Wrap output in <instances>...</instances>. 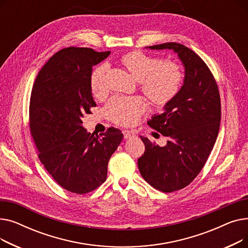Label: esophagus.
Here are the masks:
<instances>
[{"mask_svg": "<svg viewBox=\"0 0 248 248\" xmlns=\"http://www.w3.org/2000/svg\"><path fill=\"white\" fill-rule=\"evenodd\" d=\"M124 137L125 140L134 139V138H136V134L132 131H124Z\"/></svg>", "mask_w": 248, "mask_h": 248, "instance_id": "obj_1", "label": "esophagus"}]
</instances>
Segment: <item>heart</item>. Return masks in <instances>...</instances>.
Listing matches in <instances>:
<instances>
[{"label":"heart","instance_id":"1","mask_svg":"<svg viewBox=\"0 0 248 248\" xmlns=\"http://www.w3.org/2000/svg\"><path fill=\"white\" fill-rule=\"evenodd\" d=\"M122 62L135 79L140 82V89L152 101L165 104L173 99L179 93L183 72L172 61H162L140 51L125 54ZM108 65L100 64L90 74V88L95 95L106 93ZM146 102L140 97H112L106 106L104 111L116 124H132L145 111Z\"/></svg>","mask_w":248,"mask_h":248}]
</instances>
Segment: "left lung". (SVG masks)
Segmentation results:
<instances>
[{
  "label": "left lung",
  "mask_w": 248,
  "mask_h": 248,
  "mask_svg": "<svg viewBox=\"0 0 248 248\" xmlns=\"http://www.w3.org/2000/svg\"><path fill=\"white\" fill-rule=\"evenodd\" d=\"M146 48L173 50L185 69L179 93L148 122L169 138L167 145L140 137L146 150L138 160L141 177L155 189L170 193L188 186L209 157L220 126V95L211 71L188 47L170 42Z\"/></svg>",
  "instance_id": "8db88e82"
}]
</instances>
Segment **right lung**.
<instances>
[{"label": "right lung", "mask_w": 248, "mask_h": 248, "mask_svg": "<svg viewBox=\"0 0 248 248\" xmlns=\"http://www.w3.org/2000/svg\"><path fill=\"white\" fill-rule=\"evenodd\" d=\"M110 52L69 47L57 52L38 72L30 98V129L38 157L65 190L85 194L108 176L111 155L123 140L109 127L98 136L82 125L84 113L96 107L90 88L93 66Z\"/></svg>", "instance_id": "obj_1"}]
</instances>
